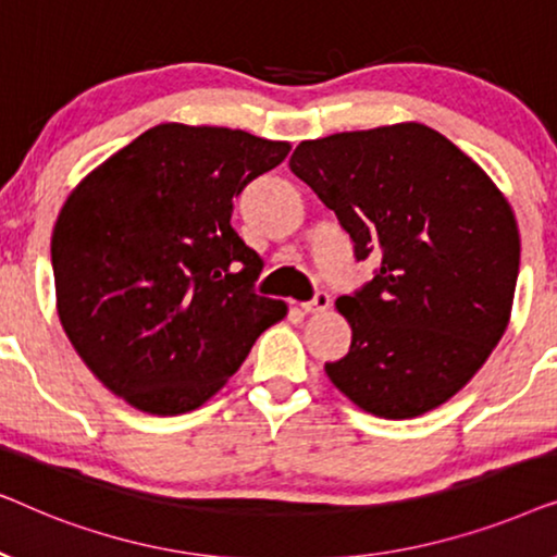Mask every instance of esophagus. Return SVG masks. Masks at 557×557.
Masks as SVG:
<instances>
[{
  "label": "esophagus",
  "instance_id": "esophagus-1",
  "mask_svg": "<svg viewBox=\"0 0 557 557\" xmlns=\"http://www.w3.org/2000/svg\"><path fill=\"white\" fill-rule=\"evenodd\" d=\"M330 304H332L330 294H326V292H317L314 299L301 304V311H304V314H322V311L330 309Z\"/></svg>",
  "mask_w": 557,
  "mask_h": 557
}]
</instances>
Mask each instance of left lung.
I'll list each match as a JSON object with an SVG mask.
<instances>
[{
  "label": "left lung",
  "mask_w": 557,
  "mask_h": 557,
  "mask_svg": "<svg viewBox=\"0 0 557 557\" xmlns=\"http://www.w3.org/2000/svg\"><path fill=\"white\" fill-rule=\"evenodd\" d=\"M288 166L337 215L375 278L339 296L352 345L324 370L362 410L416 418L461 391L507 330L520 273L512 208L423 124L301 141Z\"/></svg>",
  "instance_id": "left-lung-1"
}]
</instances>
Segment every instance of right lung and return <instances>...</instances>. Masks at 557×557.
<instances>
[{
    "mask_svg": "<svg viewBox=\"0 0 557 557\" xmlns=\"http://www.w3.org/2000/svg\"><path fill=\"white\" fill-rule=\"evenodd\" d=\"M288 149L238 128L159 124L65 200L50 243L60 324L134 408H200L284 319V301L256 294L261 258L231 218Z\"/></svg>",
    "mask_w": 557,
    "mask_h": 557,
    "instance_id": "obj_1",
    "label": "right lung"
}]
</instances>
